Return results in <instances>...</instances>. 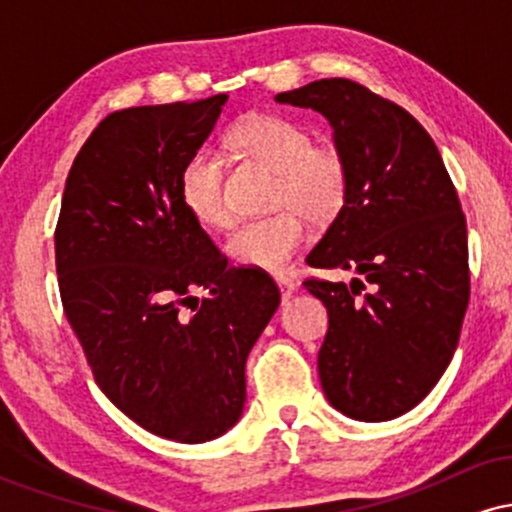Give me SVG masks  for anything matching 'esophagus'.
<instances>
[{
  "label": "esophagus",
  "mask_w": 512,
  "mask_h": 512,
  "mask_svg": "<svg viewBox=\"0 0 512 512\" xmlns=\"http://www.w3.org/2000/svg\"><path fill=\"white\" fill-rule=\"evenodd\" d=\"M276 284H279V289H281V298H284V301H289V298L293 296V291H296V284H293L291 279H286V276H279V279H276Z\"/></svg>",
  "instance_id": "obj_1"
}]
</instances>
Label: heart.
Instances as JSON below:
<instances>
[{
  "label": "heart",
  "instance_id": "b5f03b06",
  "mask_svg": "<svg viewBox=\"0 0 512 512\" xmlns=\"http://www.w3.org/2000/svg\"><path fill=\"white\" fill-rule=\"evenodd\" d=\"M240 156L260 161L276 173L272 216L243 223L226 250L238 264L264 272H284L308 238V221L327 223L339 214L349 190V170L332 146H317L303 125L279 115H252L228 134ZM180 199L197 223L211 231L228 228L233 209L223 192L221 163L197 151L180 173ZM304 213L301 215L300 211Z\"/></svg>",
  "mask_w": 512,
  "mask_h": 512
}]
</instances>
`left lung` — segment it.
<instances>
[{"label": "left lung", "instance_id": "left-lung-1", "mask_svg": "<svg viewBox=\"0 0 512 512\" xmlns=\"http://www.w3.org/2000/svg\"><path fill=\"white\" fill-rule=\"evenodd\" d=\"M274 101L325 115L349 170L342 211L305 257L358 274L351 284L303 281L330 315L322 390L349 419H397L445 373L469 303L455 185L426 129L356 81L320 79Z\"/></svg>", "mask_w": 512, "mask_h": 512}]
</instances>
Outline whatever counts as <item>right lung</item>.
I'll return each instance as SVG.
<instances>
[{
  "label": "right lung",
  "instance_id": "add662e5",
  "mask_svg": "<svg viewBox=\"0 0 512 512\" xmlns=\"http://www.w3.org/2000/svg\"><path fill=\"white\" fill-rule=\"evenodd\" d=\"M226 101L105 117L74 158L55 231L64 313L98 387L175 443H207L238 424L245 361L281 301L262 269L228 267L180 199L182 166Z\"/></svg>",
  "mask_w": 512,
  "mask_h": 512
}]
</instances>
